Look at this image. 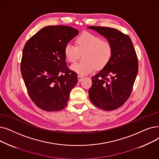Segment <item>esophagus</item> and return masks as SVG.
<instances>
[{
  "label": "esophagus",
  "instance_id": "34e87169",
  "mask_svg": "<svg viewBox=\"0 0 159 159\" xmlns=\"http://www.w3.org/2000/svg\"><path fill=\"white\" fill-rule=\"evenodd\" d=\"M82 78H83V76H82V75H78V80H79V82H80L82 80Z\"/></svg>",
  "mask_w": 159,
  "mask_h": 159
}]
</instances>
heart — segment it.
<instances>
[{
	"label": "heart",
	"instance_id": "obj_1",
	"mask_svg": "<svg viewBox=\"0 0 159 159\" xmlns=\"http://www.w3.org/2000/svg\"><path fill=\"white\" fill-rule=\"evenodd\" d=\"M77 46L68 43L65 45L64 52L66 59L69 62H74L84 54V61L75 63L71 66V70L80 75H86L93 71L95 68L102 70L111 60L113 47L108 41L102 40L100 37L89 32H83L77 38Z\"/></svg>",
	"mask_w": 159,
	"mask_h": 159
}]
</instances>
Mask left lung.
I'll return each mask as SVG.
<instances>
[{"mask_svg": "<svg viewBox=\"0 0 159 159\" xmlns=\"http://www.w3.org/2000/svg\"><path fill=\"white\" fill-rule=\"evenodd\" d=\"M112 44L113 54L109 64L92 77L89 98L93 104L104 110L122 106L130 97L139 71L137 55L129 36L110 27L90 26Z\"/></svg>", "mask_w": 159, "mask_h": 159, "instance_id": "obj_1", "label": "left lung"}]
</instances>
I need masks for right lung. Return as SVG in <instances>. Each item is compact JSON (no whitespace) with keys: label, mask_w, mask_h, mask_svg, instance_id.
Here are the masks:
<instances>
[{"label":"right lung","mask_w":159,"mask_h":159,"mask_svg":"<svg viewBox=\"0 0 159 159\" xmlns=\"http://www.w3.org/2000/svg\"><path fill=\"white\" fill-rule=\"evenodd\" d=\"M78 34L69 26H47L25 45L20 72L30 99L45 111L65 108L77 83V74L67 67L64 49Z\"/></svg>","instance_id":"1"}]
</instances>
